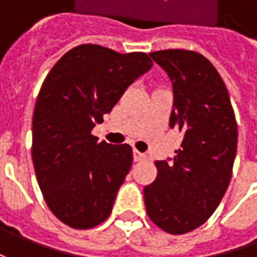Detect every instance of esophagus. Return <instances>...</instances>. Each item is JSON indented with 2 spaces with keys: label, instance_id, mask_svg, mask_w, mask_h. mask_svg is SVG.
<instances>
[{
  "label": "esophagus",
  "instance_id": "1",
  "mask_svg": "<svg viewBox=\"0 0 257 257\" xmlns=\"http://www.w3.org/2000/svg\"><path fill=\"white\" fill-rule=\"evenodd\" d=\"M133 157H134V162H142V160L146 159V154L140 153V152H137V150H134Z\"/></svg>",
  "mask_w": 257,
  "mask_h": 257
}]
</instances>
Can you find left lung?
<instances>
[{"label":"left lung","mask_w":257,"mask_h":257,"mask_svg":"<svg viewBox=\"0 0 257 257\" xmlns=\"http://www.w3.org/2000/svg\"><path fill=\"white\" fill-rule=\"evenodd\" d=\"M173 87L170 127L184 133L182 149L156 162L157 177L144 187L149 217L164 232L183 234L206 222L232 177L237 124L222 77L202 54L187 50L150 53Z\"/></svg>","instance_id":"left-lung-1"}]
</instances>
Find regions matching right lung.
<instances>
[{
  "label": "right lung",
  "mask_w": 257,
  "mask_h": 257,
  "mask_svg": "<svg viewBox=\"0 0 257 257\" xmlns=\"http://www.w3.org/2000/svg\"><path fill=\"white\" fill-rule=\"evenodd\" d=\"M152 67L144 53L83 44L65 53L45 77L35 101L31 153L45 203L67 226L91 229L110 216L133 150L98 143L91 130Z\"/></svg>",
  "instance_id": "obj_1"
}]
</instances>
